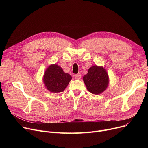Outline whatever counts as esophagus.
<instances>
[{
    "label": "esophagus",
    "mask_w": 148,
    "mask_h": 148,
    "mask_svg": "<svg viewBox=\"0 0 148 148\" xmlns=\"http://www.w3.org/2000/svg\"><path fill=\"white\" fill-rule=\"evenodd\" d=\"M81 77H82L81 74H75L74 75V78L77 80H80L81 79Z\"/></svg>",
    "instance_id": "esophagus-1"
}]
</instances>
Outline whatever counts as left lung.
Masks as SVG:
<instances>
[{
  "instance_id": "1",
  "label": "left lung",
  "mask_w": 148,
  "mask_h": 148,
  "mask_svg": "<svg viewBox=\"0 0 148 148\" xmlns=\"http://www.w3.org/2000/svg\"><path fill=\"white\" fill-rule=\"evenodd\" d=\"M87 89L93 94L99 95L107 88L109 77L106 69L102 66L94 65L88 69L87 74L83 77Z\"/></svg>"
}]
</instances>
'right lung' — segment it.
I'll use <instances>...</instances> for the list:
<instances>
[{"label":"right lung","mask_w":148,"mask_h":148,"mask_svg":"<svg viewBox=\"0 0 148 148\" xmlns=\"http://www.w3.org/2000/svg\"><path fill=\"white\" fill-rule=\"evenodd\" d=\"M72 77L65 73L57 64H51L45 69L42 81L45 87L53 93L63 92L67 87Z\"/></svg>","instance_id":"add662e5"}]
</instances>
